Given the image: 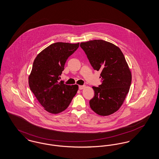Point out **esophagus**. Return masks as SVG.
Segmentation results:
<instances>
[{"label":"esophagus","instance_id":"1","mask_svg":"<svg viewBox=\"0 0 159 159\" xmlns=\"http://www.w3.org/2000/svg\"><path fill=\"white\" fill-rule=\"evenodd\" d=\"M84 88H85V86H84V85H80V86H79V89L80 90L83 89Z\"/></svg>","mask_w":159,"mask_h":159}]
</instances>
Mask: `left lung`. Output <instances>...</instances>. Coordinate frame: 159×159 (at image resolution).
I'll list each match as a JSON object with an SVG mask.
<instances>
[{"label": "left lung", "instance_id": "1", "mask_svg": "<svg viewBox=\"0 0 159 159\" xmlns=\"http://www.w3.org/2000/svg\"><path fill=\"white\" fill-rule=\"evenodd\" d=\"M95 70L100 71L102 84L93 86V98L89 101L91 109L106 116L117 111L123 104L130 89L132 75L120 49L102 40L80 43Z\"/></svg>", "mask_w": 159, "mask_h": 159}]
</instances>
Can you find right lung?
I'll return each instance as SVG.
<instances>
[{
	"label": "right lung",
	"instance_id": "1",
	"mask_svg": "<svg viewBox=\"0 0 159 159\" xmlns=\"http://www.w3.org/2000/svg\"><path fill=\"white\" fill-rule=\"evenodd\" d=\"M79 46V43H54L39 53L33 62L29 86L39 103L50 113L64 111L78 91L77 84L67 85L59 79L66 61Z\"/></svg>",
	"mask_w": 159,
	"mask_h": 159
}]
</instances>
